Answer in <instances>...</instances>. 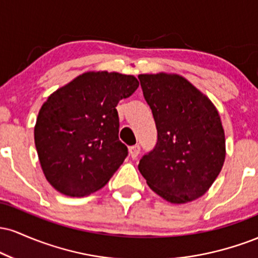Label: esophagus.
I'll list each match as a JSON object with an SVG mask.
<instances>
[{"label": "esophagus", "instance_id": "34e87169", "mask_svg": "<svg viewBox=\"0 0 258 258\" xmlns=\"http://www.w3.org/2000/svg\"><path fill=\"white\" fill-rule=\"evenodd\" d=\"M139 153H141V147H139V144H136V146L130 147V155H131L132 159L137 158V156L139 155Z\"/></svg>", "mask_w": 258, "mask_h": 258}]
</instances>
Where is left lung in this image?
<instances>
[{
    "mask_svg": "<svg viewBox=\"0 0 258 258\" xmlns=\"http://www.w3.org/2000/svg\"><path fill=\"white\" fill-rule=\"evenodd\" d=\"M158 130V142L141 159L147 184L168 203L203 197L220 174L226 138L217 109L177 74L138 75Z\"/></svg>",
    "mask_w": 258,
    "mask_h": 258,
    "instance_id": "1",
    "label": "left lung"
}]
</instances>
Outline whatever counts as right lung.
Here are the masks:
<instances>
[{"label":"right lung","mask_w":258,"mask_h":258,"mask_svg":"<svg viewBox=\"0 0 258 258\" xmlns=\"http://www.w3.org/2000/svg\"><path fill=\"white\" fill-rule=\"evenodd\" d=\"M133 75L88 72L53 92L38 111L35 146L55 190L81 198L103 188L127 156L116 105L138 88Z\"/></svg>","instance_id":"right-lung-1"}]
</instances>
